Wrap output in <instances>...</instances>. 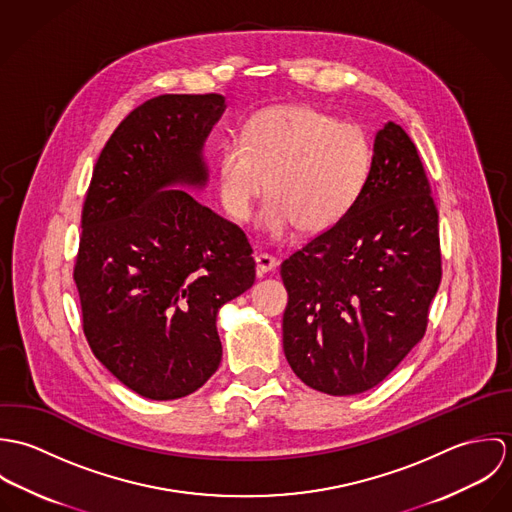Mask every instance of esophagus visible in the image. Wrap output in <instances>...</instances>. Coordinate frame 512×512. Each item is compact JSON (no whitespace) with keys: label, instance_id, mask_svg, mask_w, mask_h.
Wrapping results in <instances>:
<instances>
[{"label":"esophagus","instance_id":"obj_1","mask_svg":"<svg viewBox=\"0 0 512 512\" xmlns=\"http://www.w3.org/2000/svg\"><path fill=\"white\" fill-rule=\"evenodd\" d=\"M256 264H258V272H260V274H268V272L276 270L280 262H278L274 256H268V254H258V256H256Z\"/></svg>","mask_w":512,"mask_h":512}]
</instances>
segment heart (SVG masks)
Instances as JSON below:
<instances>
[{
    "label": "heart",
    "instance_id": "1",
    "mask_svg": "<svg viewBox=\"0 0 512 512\" xmlns=\"http://www.w3.org/2000/svg\"><path fill=\"white\" fill-rule=\"evenodd\" d=\"M244 136L222 147L219 159L220 201L232 219H250L268 189L260 230L282 236L297 224L321 232L363 193L372 146L359 124L311 106H274L254 114Z\"/></svg>",
    "mask_w": 512,
    "mask_h": 512
}]
</instances>
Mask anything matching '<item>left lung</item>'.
Returning <instances> with one entry per match:
<instances>
[{"mask_svg":"<svg viewBox=\"0 0 512 512\" xmlns=\"http://www.w3.org/2000/svg\"><path fill=\"white\" fill-rule=\"evenodd\" d=\"M430 193L410 136L386 122L357 203L284 260V353L313 390H370L422 341L441 280Z\"/></svg>","mask_w":512,"mask_h":512,"instance_id":"obj_1","label":"left lung"}]
</instances>
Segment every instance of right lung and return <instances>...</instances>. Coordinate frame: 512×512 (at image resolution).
Instances as JSON below:
<instances>
[{
	"instance_id": "add662e5",
	"label": "right lung",
	"mask_w": 512,
	"mask_h": 512,
	"mask_svg": "<svg viewBox=\"0 0 512 512\" xmlns=\"http://www.w3.org/2000/svg\"><path fill=\"white\" fill-rule=\"evenodd\" d=\"M222 94H163L130 112L86 193L74 282L94 357L149 400L199 390L222 359L217 315L252 288L244 232L193 195Z\"/></svg>"
}]
</instances>
